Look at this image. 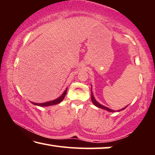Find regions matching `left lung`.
<instances>
[{
  "label": "left lung",
  "instance_id": "left-lung-1",
  "mask_svg": "<svg viewBox=\"0 0 155 155\" xmlns=\"http://www.w3.org/2000/svg\"><path fill=\"white\" fill-rule=\"evenodd\" d=\"M91 101H92V103H94V105H96V107H99V108H101V109H104V110H107V111H110V112H115V111L114 110H112V109H109V108H107V107H104V106H103V105H102V104H101L100 103H98V102H97L96 101V99L94 98V96H93V94L91 93ZM126 107H124V108H123V109H122L121 110H124ZM118 111H120V110Z\"/></svg>",
  "mask_w": 155,
  "mask_h": 155
}]
</instances>
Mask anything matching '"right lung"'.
<instances>
[{
	"label": "right lung",
	"mask_w": 155,
	"mask_h": 155,
	"mask_svg": "<svg viewBox=\"0 0 155 155\" xmlns=\"http://www.w3.org/2000/svg\"><path fill=\"white\" fill-rule=\"evenodd\" d=\"M67 90H68V88H66V90H65L64 92L63 93L62 95L60 96L59 98L54 100V101L46 102V103H32L33 104H35V105H38L40 107H48V106H51V105H54V104H57L59 103H61L63 100H64V98H65V94H66V93H67Z\"/></svg>",
	"instance_id": "right-lung-1"
}]
</instances>
